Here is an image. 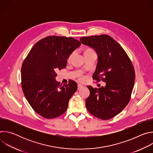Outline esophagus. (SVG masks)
Wrapping results in <instances>:
<instances>
[{"mask_svg":"<svg viewBox=\"0 0 153 153\" xmlns=\"http://www.w3.org/2000/svg\"><path fill=\"white\" fill-rule=\"evenodd\" d=\"M83 86L82 85H81V84H78V85H77V90H79L82 89V88H83Z\"/></svg>","mask_w":153,"mask_h":153,"instance_id":"34e87169","label":"esophagus"}]
</instances>
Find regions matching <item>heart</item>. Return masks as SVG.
Instances as JSON below:
<instances>
[{
    "label": "heart",
    "instance_id": "heart-1",
    "mask_svg": "<svg viewBox=\"0 0 153 153\" xmlns=\"http://www.w3.org/2000/svg\"><path fill=\"white\" fill-rule=\"evenodd\" d=\"M95 53V51H94L93 50H92V49H87V50L85 51V54H86V53ZM73 53L70 54V57H69V59H70L71 58V57L73 56ZM79 79L80 80H83L85 79V77H84V76H82V75H79Z\"/></svg>",
    "mask_w": 153,
    "mask_h": 153
}]
</instances>
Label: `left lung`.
<instances>
[{
	"instance_id": "1",
	"label": "left lung",
	"mask_w": 153,
	"mask_h": 153,
	"mask_svg": "<svg viewBox=\"0 0 153 153\" xmlns=\"http://www.w3.org/2000/svg\"><path fill=\"white\" fill-rule=\"evenodd\" d=\"M80 41L97 54L93 79L106 83L105 87L98 89L88 86L90 94L86 99V107L94 116L110 119L119 114L130 100L136 76L133 63L123 48L110 36L82 37Z\"/></svg>"
}]
</instances>
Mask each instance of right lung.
Masks as SVG:
<instances>
[{"instance_id": "add662e5", "label": "right lung", "mask_w": 153, "mask_h": 153, "mask_svg": "<svg viewBox=\"0 0 153 153\" xmlns=\"http://www.w3.org/2000/svg\"><path fill=\"white\" fill-rule=\"evenodd\" d=\"M81 43L73 38L51 36L42 39L31 48L21 68V85L33 110L46 119L66 111L77 89L76 82L60 85L56 71L66 67L67 59Z\"/></svg>"}]
</instances>
